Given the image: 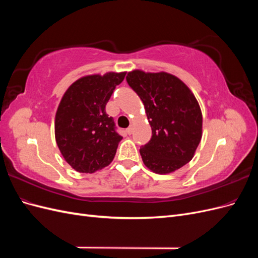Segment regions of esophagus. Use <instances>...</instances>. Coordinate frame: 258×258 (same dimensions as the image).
<instances>
[{
	"instance_id": "esophagus-1",
	"label": "esophagus",
	"mask_w": 258,
	"mask_h": 258,
	"mask_svg": "<svg viewBox=\"0 0 258 258\" xmlns=\"http://www.w3.org/2000/svg\"><path fill=\"white\" fill-rule=\"evenodd\" d=\"M127 134L128 135H131L132 134V132H134V126H132V124H130V126L127 128Z\"/></svg>"
}]
</instances>
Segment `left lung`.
I'll list each match as a JSON object with an SVG mask.
<instances>
[{
  "instance_id": "1",
  "label": "left lung",
  "mask_w": 258,
  "mask_h": 258,
  "mask_svg": "<svg viewBox=\"0 0 258 258\" xmlns=\"http://www.w3.org/2000/svg\"><path fill=\"white\" fill-rule=\"evenodd\" d=\"M127 83L142 100L152 128L151 141L140 154L157 174L172 173L190 161L202 137V113L191 90L167 72L134 70Z\"/></svg>"
}]
</instances>
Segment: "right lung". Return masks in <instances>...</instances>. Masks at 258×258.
Listing matches in <instances>:
<instances>
[{
    "label": "right lung",
    "instance_id": "add662e5",
    "mask_svg": "<svg viewBox=\"0 0 258 258\" xmlns=\"http://www.w3.org/2000/svg\"><path fill=\"white\" fill-rule=\"evenodd\" d=\"M126 72L90 74L64 92L54 116V138L64 160L77 172L93 173L113 161L121 136L105 105Z\"/></svg>",
    "mask_w": 258,
    "mask_h": 258
}]
</instances>
